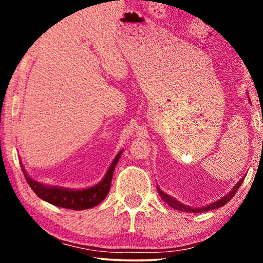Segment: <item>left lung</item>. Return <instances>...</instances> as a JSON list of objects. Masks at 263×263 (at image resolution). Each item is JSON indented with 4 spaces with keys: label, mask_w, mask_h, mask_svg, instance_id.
Masks as SVG:
<instances>
[{
    "label": "left lung",
    "mask_w": 263,
    "mask_h": 263,
    "mask_svg": "<svg viewBox=\"0 0 263 263\" xmlns=\"http://www.w3.org/2000/svg\"><path fill=\"white\" fill-rule=\"evenodd\" d=\"M249 100V99H248ZM243 182V177L241 180H240L237 184H235L233 186V189L230 191V193L224 196V197L220 198L219 201H216L213 202L211 204H208L206 206H202V208H191L189 205H185V204H182L181 202L177 201V199H175L174 197H172V196L167 195L166 193H163V191L159 188V186H157L158 189V193L159 195L161 196V198L163 199L164 202H166L169 206L175 209V210L177 211H182V212H193V213H198V212H206V211H210V210H213V209H218V208H221L224 206L226 203H228L231 198L233 197V196L235 195V193H237L238 189L240 188V185L242 184Z\"/></svg>",
    "instance_id": "1"
}]
</instances>
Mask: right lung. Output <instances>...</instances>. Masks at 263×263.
Wrapping results in <instances>:
<instances>
[{"instance_id":"add662e5","label":"right lung","mask_w":263,"mask_h":263,"mask_svg":"<svg viewBox=\"0 0 263 263\" xmlns=\"http://www.w3.org/2000/svg\"><path fill=\"white\" fill-rule=\"evenodd\" d=\"M122 153L123 151L118 152V154L116 155L112 163L110 164L108 172L104 175V179L100 183L81 190L43 184L41 182L31 179L28 175V173L25 172L23 166L21 167L30 188L34 191V194L39 198L44 199V201L52 204V205L59 208L69 209V210H86V209L96 206L97 204H100L106 197V195H108L110 190L115 167L117 164L119 158H121Z\"/></svg>"}]
</instances>
